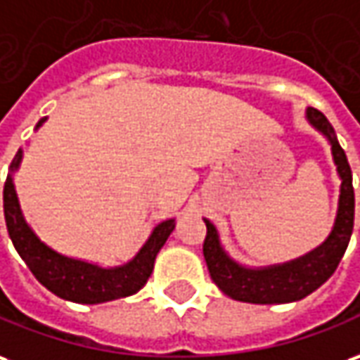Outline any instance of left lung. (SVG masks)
Returning a JSON list of instances; mask_svg holds the SVG:
<instances>
[{
  "label": "left lung",
  "mask_w": 360,
  "mask_h": 360,
  "mask_svg": "<svg viewBox=\"0 0 360 360\" xmlns=\"http://www.w3.org/2000/svg\"><path fill=\"white\" fill-rule=\"evenodd\" d=\"M308 119L331 141L337 170L343 180L335 227L329 239L319 249L302 259L272 269L249 270L233 262L223 252L215 227L205 219L207 233L204 239V257L207 270L213 282L229 298L249 302V304H286V302L306 298L335 272L345 255L355 223V190H353L351 166L347 162L345 150L337 143L333 127L326 115L319 109L309 108Z\"/></svg>",
  "instance_id": "left-lung-1"
}]
</instances>
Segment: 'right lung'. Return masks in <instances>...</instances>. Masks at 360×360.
<instances>
[{"mask_svg":"<svg viewBox=\"0 0 360 360\" xmlns=\"http://www.w3.org/2000/svg\"><path fill=\"white\" fill-rule=\"evenodd\" d=\"M43 121L44 119H41L39 125ZM19 160H21V150L15 155L11 170L17 168ZM4 213L13 247L21 255L29 270L33 272L34 278L58 298L78 302V304H100L109 300L125 298L139 292L147 284L153 272L156 252L160 251V247L174 229V219L162 221L153 231L147 245L129 264L119 269H98L88 262L62 257L34 237V233L29 229V225L21 215L11 176H7L4 186Z\"/></svg>","mask_w":360,"mask_h":360,"instance_id":"add662e5","label":"right lung"}]
</instances>
